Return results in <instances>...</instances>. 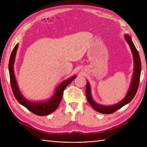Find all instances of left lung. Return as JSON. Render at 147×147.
<instances>
[{
  "label": "left lung",
  "instance_id": "1",
  "mask_svg": "<svg viewBox=\"0 0 147 147\" xmlns=\"http://www.w3.org/2000/svg\"><path fill=\"white\" fill-rule=\"evenodd\" d=\"M124 38L129 46L132 54L133 59H134V73H133L132 78L131 80V83L129 86V88L127 92L125 97L119 102L118 103L112 105H104L97 103L93 99L91 94V90L90 83L88 81H86V98L89 103L91 105L92 107L97 112L103 114H111L116 112L118 109H121L124 105H126L134 98L136 92L137 91L138 86L139 84L140 77L141 73V61L139 53L134 45V43L132 42V39L129 35L127 34L124 35Z\"/></svg>",
  "mask_w": 147,
  "mask_h": 147
}]
</instances>
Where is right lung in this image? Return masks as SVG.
<instances>
[{"label":"right lung","instance_id":"obj_1","mask_svg":"<svg viewBox=\"0 0 147 147\" xmlns=\"http://www.w3.org/2000/svg\"><path fill=\"white\" fill-rule=\"evenodd\" d=\"M18 43H17L15 48H13L11 54L9 64H8V69H9L10 83L13 92L16 99L18 101L19 103L23 105L28 109L30 112L38 115V116H45L53 113L57 109L60 104V102L63 98V92L65 88L72 82L75 78L77 77L76 75H74L72 77L65 80L62 83H61L55 91L54 94L50 99L45 101H30L26 99L25 97L22 95L20 89L18 86L17 82L14 72V63L15 60V57L16 55V51L18 48Z\"/></svg>","mask_w":147,"mask_h":147}]
</instances>
